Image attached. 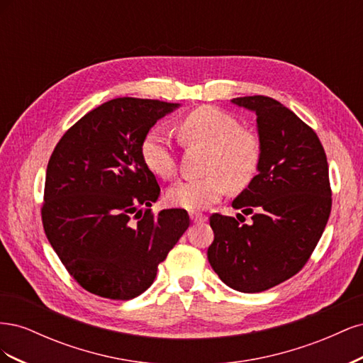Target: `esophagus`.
Returning <instances> with one entry per match:
<instances>
[{"label": "esophagus", "instance_id": "34e87169", "mask_svg": "<svg viewBox=\"0 0 363 363\" xmlns=\"http://www.w3.org/2000/svg\"><path fill=\"white\" fill-rule=\"evenodd\" d=\"M189 216H191V219H192V223H195V224L204 223L206 219H207L204 215H201V213H196V212H192V213H189Z\"/></svg>", "mask_w": 363, "mask_h": 363}]
</instances>
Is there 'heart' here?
I'll return each instance as SVG.
<instances>
[{"label":"heart","mask_w":363,"mask_h":363,"mask_svg":"<svg viewBox=\"0 0 363 363\" xmlns=\"http://www.w3.org/2000/svg\"><path fill=\"white\" fill-rule=\"evenodd\" d=\"M184 145L208 148L207 174L203 179L180 180L167 192V201L184 211H204L221 199L227 184L242 189L255 179L260 163V142L250 130L240 128L238 119L216 107L203 106L184 115L177 125ZM140 157L150 172L160 179L174 177V148L169 138L160 130L145 135L140 144Z\"/></svg>","instance_id":"obj_1"}]
</instances>
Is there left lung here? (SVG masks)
<instances>
[{
	"label": "left lung",
	"instance_id": "1",
	"mask_svg": "<svg viewBox=\"0 0 363 363\" xmlns=\"http://www.w3.org/2000/svg\"><path fill=\"white\" fill-rule=\"evenodd\" d=\"M232 103L257 116V175L232 203L252 213V223L213 213L215 239L207 259L227 286L256 294L306 265L330 216L332 191L324 148L309 125L269 96H240Z\"/></svg>",
	"mask_w": 363,
	"mask_h": 363
}]
</instances>
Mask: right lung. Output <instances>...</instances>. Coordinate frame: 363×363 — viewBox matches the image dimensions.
Wrapping results in <instances>:
<instances>
[{
    "label": "right lung",
    "instance_id": "add662e5",
    "mask_svg": "<svg viewBox=\"0 0 363 363\" xmlns=\"http://www.w3.org/2000/svg\"><path fill=\"white\" fill-rule=\"evenodd\" d=\"M180 104L115 98L62 136L48 162L42 223L51 247L82 288L131 300L189 227L183 208L152 215L160 188L140 157L142 139Z\"/></svg>",
    "mask_w": 363,
    "mask_h": 363
}]
</instances>
